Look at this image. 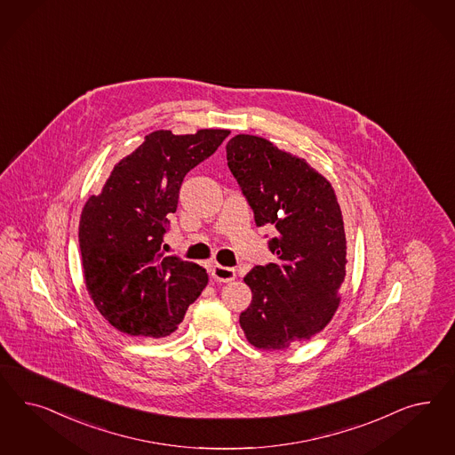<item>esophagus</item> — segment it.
<instances>
[{"label":"esophagus","mask_w":455,"mask_h":455,"mask_svg":"<svg viewBox=\"0 0 455 455\" xmlns=\"http://www.w3.org/2000/svg\"><path fill=\"white\" fill-rule=\"evenodd\" d=\"M212 278L220 283H231L235 279V267H228V266H220V264H214L212 267Z\"/></svg>","instance_id":"esophagus-1"}]
</instances>
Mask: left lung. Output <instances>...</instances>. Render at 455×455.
I'll return each mask as SVG.
<instances>
[{"label": "left lung", "instance_id": "1", "mask_svg": "<svg viewBox=\"0 0 455 455\" xmlns=\"http://www.w3.org/2000/svg\"><path fill=\"white\" fill-rule=\"evenodd\" d=\"M226 152L256 226L278 231L267 243L278 263L244 276L252 301L239 324L252 347L284 350L320 333L339 305L348 261L337 194L308 162L263 137L239 133Z\"/></svg>", "mask_w": 455, "mask_h": 455}]
</instances>
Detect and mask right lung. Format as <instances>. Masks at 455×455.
<instances>
[{
	"label": "right lung",
	"instance_id": "right-lung-1",
	"mask_svg": "<svg viewBox=\"0 0 455 455\" xmlns=\"http://www.w3.org/2000/svg\"><path fill=\"white\" fill-rule=\"evenodd\" d=\"M229 135L156 131L114 167L84 205L78 241L88 294L103 318L131 337H169L207 284L204 267L164 256L169 214L186 174Z\"/></svg>",
	"mask_w": 455,
	"mask_h": 455
}]
</instances>
